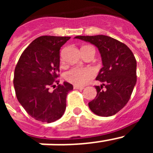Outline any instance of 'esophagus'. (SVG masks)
Listing matches in <instances>:
<instances>
[{"mask_svg": "<svg viewBox=\"0 0 153 153\" xmlns=\"http://www.w3.org/2000/svg\"><path fill=\"white\" fill-rule=\"evenodd\" d=\"M74 90H83V86H74Z\"/></svg>", "mask_w": 153, "mask_h": 153, "instance_id": "1", "label": "esophagus"}]
</instances>
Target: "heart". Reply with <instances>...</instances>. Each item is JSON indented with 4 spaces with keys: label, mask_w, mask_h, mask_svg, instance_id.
Wrapping results in <instances>:
<instances>
[{
    "label": "heart",
    "mask_w": 153,
    "mask_h": 153,
    "mask_svg": "<svg viewBox=\"0 0 153 153\" xmlns=\"http://www.w3.org/2000/svg\"><path fill=\"white\" fill-rule=\"evenodd\" d=\"M95 75V69L92 67H73L65 74L64 77L69 83L80 86L88 83Z\"/></svg>",
    "instance_id": "heart-1"
}]
</instances>
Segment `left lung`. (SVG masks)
<instances>
[{
    "instance_id": "1",
    "label": "left lung",
    "mask_w": 153,
    "mask_h": 153,
    "mask_svg": "<svg viewBox=\"0 0 153 153\" xmlns=\"http://www.w3.org/2000/svg\"><path fill=\"white\" fill-rule=\"evenodd\" d=\"M95 45L102 58V67L97 80V97L88 103L93 113L100 117H111L122 109L129 101L136 83V60L125 44L105 35L76 36ZM104 86L105 89L102 90Z\"/></svg>"
}]
</instances>
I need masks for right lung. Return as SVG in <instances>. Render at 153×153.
Returning a JSON list of instances; mask_svg holds the SVG:
<instances>
[{"label":"right lung","mask_w":153,"mask_h":153,"mask_svg":"<svg viewBox=\"0 0 153 153\" xmlns=\"http://www.w3.org/2000/svg\"><path fill=\"white\" fill-rule=\"evenodd\" d=\"M70 36H41L35 39L22 53L13 77L17 100L36 120L52 123L63 115L66 99L73 85L59 84L60 50ZM58 87L51 92V86Z\"/></svg>","instance_id":"right-lung-1"}]
</instances>
